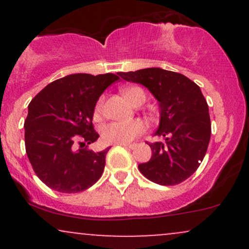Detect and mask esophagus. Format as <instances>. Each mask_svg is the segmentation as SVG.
<instances>
[{
	"mask_svg": "<svg viewBox=\"0 0 249 249\" xmlns=\"http://www.w3.org/2000/svg\"><path fill=\"white\" fill-rule=\"evenodd\" d=\"M117 145H121V146L130 148V150H133V148L136 147V145H134V144H117Z\"/></svg>",
	"mask_w": 249,
	"mask_h": 249,
	"instance_id": "esophagus-1",
	"label": "esophagus"
}]
</instances>
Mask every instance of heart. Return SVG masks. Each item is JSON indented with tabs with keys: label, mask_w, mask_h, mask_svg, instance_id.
<instances>
[{
	"label": "heart",
	"mask_w": 249,
	"mask_h": 249,
	"mask_svg": "<svg viewBox=\"0 0 249 249\" xmlns=\"http://www.w3.org/2000/svg\"><path fill=\"white\" fill-rule=\"evenodd\" d=\"M123 96L127 99L131 104L138 99V97H145L142 89L131 87L122 90ZM103 110V99L97 102L95 107V118H99ZM145 127L142 121L134 119L127 122H112L104 125L101 128V138L105 144H128L144 132Z\"/></svg>",
	"instance_id": "heart-1"
}]
</instances>
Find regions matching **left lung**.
Segmentation results:
<instances>
[{"label": "left lung", "mask_w": 249, "mask_h": 249, "mask_svg": "<svg viewBox=\"0 0 249 249\" xmlns=\"http://www.w3.org/2000/svg\"><path fill=\"white\" fill-rule=\"evenodd\" d=\"M119 76L144 85L159 105L160 119L154 136L165 142L150 144L152 157L138 165L139 171L162 186L180 184L199 167L211 139L208 105L201 90L186 76L160 68L119 72Z\"/></svg>", "instance_id": "left-lung-1"}]
</instances>
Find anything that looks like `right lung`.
I'll use <instances>...</instances> for the list:
<instances>
[{
  "label": "right lung",
  "instance_id": "add662e5",
  "mask_svg": "<svg viewBox=\"0 0 249 249\" xmlns=\"http://www.w3.org/2000/svg\"><path fill=\"white\" fill-rule=\"evenodd\" d=\"M118 79L115 73L68 75L48 84L30 102L25 151L37 177L51 190L78 193L102 177L111 147L93 152L87 146L99 137L92 125L96 103Z\"/></svg>",
  "mask_w": 249,
  "mask_h": 249
}]
</instances>
